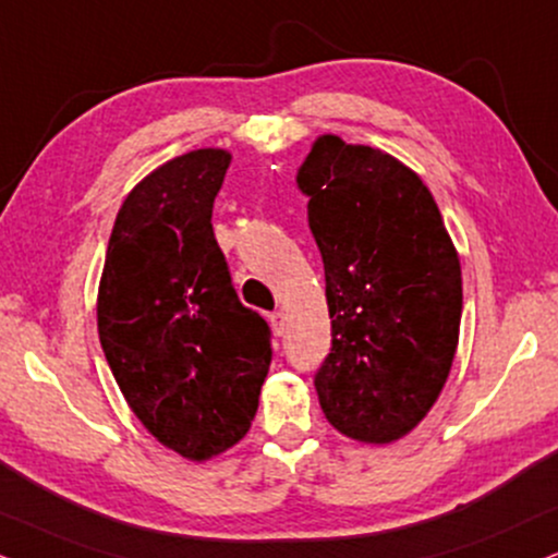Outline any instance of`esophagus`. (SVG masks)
<instances>
[{
	"label": "esophagus",
	"mask_w": 558,
	"mask_h": 558,
	"mask_svg": "<svg viewBox=\"0 0 558 558\" xmlns=\"http://www.w3.org/2000/svg\"><path fill=\"white\" fill-rule=\"evenodd\" d=\"M268 320H271V328L277 336L287 331V313L284 311H274L271 315H268Z\"/></svg>",
	"instance_id": "34e87169"
}]
</instances>
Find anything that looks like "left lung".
Listing matches in <instances>:
<instances>
[{
    "label": "left lung",
    "instance_id": "obj_1",
    "mask_svg": "<svg viewBox=\"0 0 558 558\" xmlns=\"http://www.w3.org/2000/svg\"><path fill=\"white\" fill-rule=\"evenodd\" d=\"M326 271L331 352L315 373L341 435L385 445L426 416L458 349L463 281L422 178L380 149L320 136L298 170Z\"/></svg>",
    "mask_w": 558,
    "mask_h": 558
}]
</instances>
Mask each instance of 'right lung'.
<instances>
[{"label": "right lung", "mask_w": 558, "mask_h": 558, "mask_svg": "<svg viewBox=\"0 0 558 558\" xmlns=\"http://www.w3.org/2000/svg\"><path fill=\"white\" fill-rule=\"evenodd\" d=\"M230 155L196 149L136 185L116 217L98 333L136 418L206 460L245 437L271 364V328L232 287L211 209Z\"/></svg>", "instance_id": "add662e5"}]
</instances>
